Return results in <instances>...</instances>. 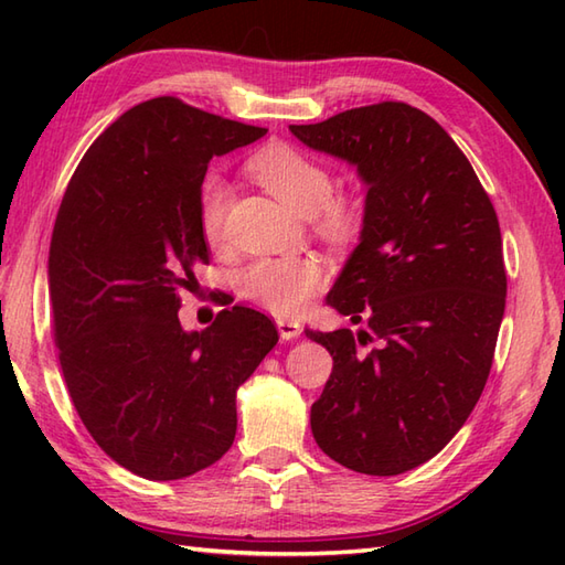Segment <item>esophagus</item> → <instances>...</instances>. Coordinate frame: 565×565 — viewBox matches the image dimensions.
<instances>
[{
    "label": "esophagus",
    "mask_w": 565,
    "mask_h": 565,
    "mask_svg": "<svg viewBox=\"0 0 565 565\" xmlns=\"http://www.w3.org/2000/svg\"><path fill=\"white\" fill-rule=\"evenodd\" d=\"M276 330H279V334H281V340H294V338H298V334H301V322L298 320H289V318H279L276 320Z\"/></svg>",
    "instance_id": "34e87169"
}]
</instances>
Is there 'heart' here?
Masks as SVG:
<instances>
[{"instance_id": "obj_1", "label": "heart", "mask_w": 565, "mask_h": 565, "mask_svg": "<svg viewBox=\"0 0 565 565\" xmlns=\"http://www.w3.org/2000/svg\"><path fill=\"white\" fill-rule=\"evenodd\" d=\"M249 174L294 213L320 215L322 233L340 239L352 227V215L342 203L330 201L332 177L303 152L267 148L247 162ZM231 189L223 179H206L201 186V231L211 245L221 243L223 218ZM326 269L313 257H262L239 274V291L252 303L279 316H296L322 286Z\"/></svg>"}]
</instances>
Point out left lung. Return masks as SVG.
<instances>
[{"instance_id":"obj_1","label":"left lung","mask_w":565,"mask_h":565,"mask_svg":"<svg viewBox=\"0 0 565 565\" xmlns=\"http://www.w3.org/2000/svg\"><path fill=\"white\" fill-rule=\"evenodd\" d=\"M289 130L366 186L359 245L326 298L366 328L306 330L332 356L310 429L332 461L398 476L447 447L483 393L508 296L498 215L459 146L415 106Z\"/></svg>"}]
</instances>
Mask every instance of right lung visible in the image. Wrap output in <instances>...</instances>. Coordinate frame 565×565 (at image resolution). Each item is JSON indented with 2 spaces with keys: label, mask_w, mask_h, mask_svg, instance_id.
Masks as SVG:
<instances>
[{
  "label": "right lung",
  "mask_w": 565,
  "mask_h": 565,
  "mask_svg": "<svg viewBox=\"0 0 565 565\" xmlns=\"http://www.w3.org/2000/svg\"><path fill=\"white\" fill-rule=\"evenodd\" d=\"M264 134L174 97L142 102L92 142L60 203L47 298L70 398L94 441L148 481L194 476L233 447L237 388L279 342L245 306L201 332L179 322L209 264V162Z\"/></svg>",
  "instance_id": "obj_1"
}]
</instances>
